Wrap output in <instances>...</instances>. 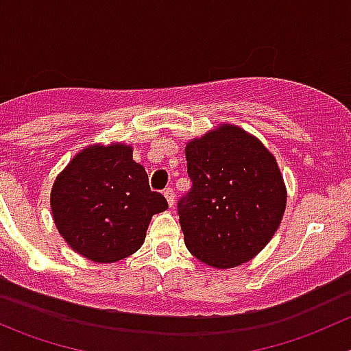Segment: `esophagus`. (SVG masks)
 Wrapping results in <instances>:
<instances>
[{"mask_svg":"<svg viewBox=\"0 0 351 351\" xmlns=\"http://www.w3.org/2000/svg\"><path fill=\"white\" fill-rule=\"evenodd\" d=\"M163 196H165L167 203H169V206H173V203H176V195H173V189L172 188H167L165 191H163Z\"/></svg>","mask_w":351,"mask_h":351,"instance_id":"esophagus-1","label":"esophagus"}]
</instances>
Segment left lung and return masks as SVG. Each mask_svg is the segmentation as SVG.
Returning <instances> with one entry per match:
<instances>
[{"label": "left lung", "mask_w": 351, "mask_h": 351, "mask_svg": "<svg viewBox=\"0 0 351 351\" xmlns=\"http://www.w3.org/2000/svg\"><path fill=\"white\" fill-rule=\"evenodd\" d=\"M193 186L178 203L189 252L231 269L248 262L278 231L286 186L272 153L243 129L222 123L186 145Z\"/></svg>", "instance_id": "left-lung-1"}]
</instances>
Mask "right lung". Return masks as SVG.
<instances>
[{"label":"right lung","mask_w":351,"mask_h":351,"mask_svg":"<svg viewBox=\"0 0 351 351\" xmlns=\"http://www.w3.org/2000/svg\"><path fill=\"white\" fill-rule=\"evenodd\" d=\"M163 195L149 189L145 167L122 143L93 145L70 160L51 189L60 234L77 253L113 263L141 248L155 213L167 210Z\"/></svg>","instance_id":"add662e5"}]
</instances>
